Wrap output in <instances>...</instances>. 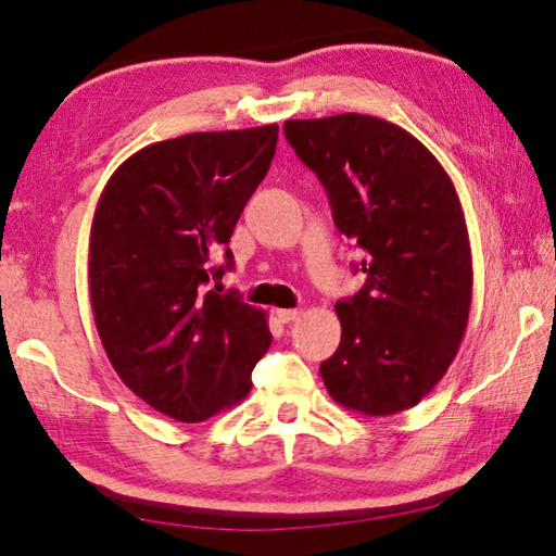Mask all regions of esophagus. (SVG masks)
Wrapping results in <instances>:
<instances>
[{"label":"esophagus","instance_id":"1","mask_svg":"<svg viewBox=\"0 0 556 556\" xmlns=\"http://www.w3.org/2000/svg\"><path fill=\"white\" fill-rule=\"evenodd\" d=\"M299 316H301L299 308H277V318H279L281 324H291V321H296Z\"/></svg>","mask_w":556,"mask_h":556}]
</instances>
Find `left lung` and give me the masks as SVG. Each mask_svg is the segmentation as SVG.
I'll use <instances>...</instances> for the list:
<instances>
[{"mask_svg":"<svg viewBox=\"0 0 556 556\" xmlns=\"http://www.w3.org/2000/svg\"><path fill=\"white\" fill-rule=\"evenodd\" d=\"M285 135L324 184L336 228L368 252L363 289L336 304L341 343L321 363L326 390L368 417L409 409L444 378L468 326L473 267L456 188L388 119H287Z\"/></svg>","mask_w":556,"mask_h":556,"instance_id":"left-lung-1","label":"left lung"}]
</instances>
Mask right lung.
<instances>
[{"mask_svg":"<svg viewBox=\"0 0 556 556\" xmlns=\"http://www.w3.org/2000/svg\"><path fill=\"white\" fill-rule=\"evenodd\" d=\"M279 127L193 131L117 166L90 228L88 285L102 348L127 388L178 421H203L248 397L267 353V314L205 291L211 265L277 149Z\"/></svg>","mask_w":556,"mask_h":556,"instance_id":"obj_1","label":"right lung"}]
</instances>
